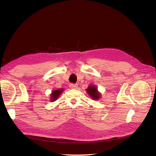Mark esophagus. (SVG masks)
Segmentation results:
<instances>
[{"instance_id":"obj_1","label":"esophagus","mask_w":156,"mask_h":156,"mask_svg":"<svg viewBox=\"0 0 156 156\" xmlns=\"http://www.w3.org/2000/svg\"><path fill=\"white\" fill-rule=\"evenodd\" d=\"M69 87L73 89H75L78 87V85L77 84H74V83H70L69 84Z\"/></svg>"}]
</instances>
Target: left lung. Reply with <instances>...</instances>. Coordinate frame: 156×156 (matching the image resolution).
I'll list each match as a JSON object with an SVG mask.
<instances>
[{
	"label": "left lung",
	"instance_id": "obj_1",
	"mask_svg": "<svg viewBox=\"0 0 156 156\" xmlns=\"http://www.w3.org/2000/svg\"><path fill=\"white\" fill-rule=\"evenodd\" d=\"M87 90V93H88V94L93 98V100H97L100 99V93L98 91L97 88L96 87V86L94 85H90L88 87L87 89H86Z\"/></svg>",
	"mask_w": 156,
	"mask_h": 156
}]
</instances>
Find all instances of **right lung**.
<instances>
[{"label":"right lung","instance_id":"1","mask_svg":"<svg viewBox=\"0 0 156 156\" xmlns=\"http://www.w3.org/2000/svg\"><path fill=\"white\" fill-rule=\"evenodd\" d=\"M63 90V89H59L54 90L53 92H52V93L51 94V101H56L58 99V98L60 96Z\"/></svg>","mask_w":156,"mask_h":156}]
</instances>
